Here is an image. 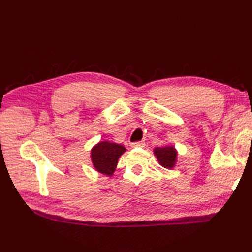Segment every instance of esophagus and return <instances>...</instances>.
Listing matches in <instances>:
<instances>
[{
  "instance_id": "obj_1",
  "label": "esophagus",
  "mask_w": 252,
  "mask_h": 252,
  "mask_svg": "<svg viewBox=\"0 0 252 252\" xmlns=\"http://www.w3.org/2000/svg\"><path fill=\"white\" fill-rule=\"evenodd\" d=\"M145 143L143 141H139V142H133L130 144L131 148H135V147H144Z\"/></svg>"
}]
</instances>
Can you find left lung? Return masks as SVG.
I'll use <instances>...</instances> for the list:
<instances>
[{
	"mask_svg": "<svg viewBox=\"0 0 252 252\" xmlns=\"http://www.w3.org/2000/svg\"><path fill=\"white\" fill-rule=\"evenodd\" d=\"M154 154L156 155L159 165L165 168H172L177 161V150L173 146H165L155 148Z\"/></svg>",
	"mask_w": 252,
	"mask_h": 252,
	"instance_id": "obj_1",
	"label": "left lung"
}]
</instances>
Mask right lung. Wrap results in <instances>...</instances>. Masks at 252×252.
Here are the masks:
<instances>
[{"label":"right lung","mask_w":252,"mask_h":252,"mask_svg":"<svg viewBox=\"0 0 252 252\" xmlns=\"http://www.w3.org/2000/svg\"><path fill=\"white\" fill-rule=\"evenodd\" d=\"M125 150L123 145L108 141L100 142L91 150V161L98 172L111 177L116 170L119 158Z\"/></svg>","instance_id":"1"}]
</instances>
